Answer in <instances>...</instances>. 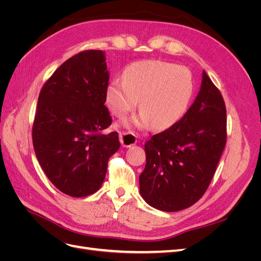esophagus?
<instances>
[{"mask_svg":"<svg viewBox=\"0 0 261 261\" xmlns=\"http://www.w3.org/2000/svg\"><path fill=\"white\" fill-rule=\"evenodd\" d=\"M120 134V141L123 147H132L135 145L137 143V139L135 137V135H134L133 133H128V132H120L118 133Z\"/></svg>","mask_w":261,"mask_h":261,"instance_id":"34e87169","label":"esophagus"}]
</instances>
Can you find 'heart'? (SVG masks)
<instances>
[{
    "instance_id": "1",
    "label": "heart",
    "mask_w": 261,
    "mask_h": 261,
    "mask_svg": "<svg viewBox=\"0 0 261 261\" xmlns=\"http://www.w3.org/2000/svg\"><path fill=\"white\" fill-rule=\"evenodd\" d=\"M194 92L192 74L186 67L161 60H144L126 66L123 80L107 87L106 102L110 111L123 116L138 103L139 114L126 118L124 125L147 128H168L186 113Z\"/></svg>"
}]
</instances>
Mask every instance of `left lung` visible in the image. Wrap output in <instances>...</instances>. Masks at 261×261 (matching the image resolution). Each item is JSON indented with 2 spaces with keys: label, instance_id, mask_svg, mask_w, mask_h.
Segmentation results:
<instances>
[{
  "label": "left lung",
  "instance_id": "8db88e82",
  "mask_svg": "<svg viewBox=\"0 0 261 261\" xmlns=\"http://www.w3.org/2000/svg\"><path fill=\"white\" fill-rule=\"evenodd\" d=\"M225 143L224 100L203 70L200 90L181 120L145 145L141 197L167 212L193 206L207 191Z\"/></svg>",
  "mask_w": 261,
  "mask_h": 261
}]
</instances>
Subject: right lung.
<instances>
[{
	"label": "right lung",
	"mask_w": 261,
	"mask_h": 261,
	"mask_svg": "<svg viewBox=\"0 0 261 261\" xmlns=\"http://www.w3.org/2000/svg\"><path fill=\"white\" fill-rule=\"evenodd\" d=\"M109 77L106 53L83 51L63 63L39 94L35 152L51 183L68 196L96 193L121 146L116 132L101 133L112 123L105 106Z\"/></svg>",
	"instance_id": "add662e5"
}]
</instances>
